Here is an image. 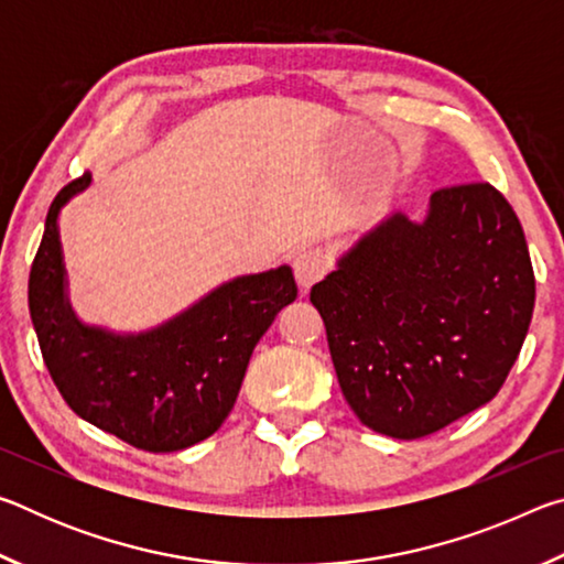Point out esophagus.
<instances>
[{
  "instance_id": "34e87169",
  "label": "esophagus",
  "mask_w": 564,
  "mask_h": 564,
  "mask_svg": "<svg viewBox=\"0 0 564 564\" xmlns=\"http://www.w3.org/2000/svg\"><path fill=\"white\" fill-rule=\"evenodd\" d=\"M326 271H328V261L318 248H308V251L295 253L293 275H295V283H299L301 295L308 293L313 285L326 275Z\"/></svg>"
}]
</instances>
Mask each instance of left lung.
Segmentation results:
<instances>
[{
	"label": "left lung",
	"mask_w": 564,
	"mask_h": 564,
	"mask_svg": "<svg viewBox=\"0 0 564 564\" xmlns=\"http://www.w3.org/2000/svg\"><path fill=\"white\" fill-rule=\"evenodd\" d=\"M338 383L362 425L415 441L498 395L528 336L534 275L522 226L490 184L398 208L311 289Z\"/></svg>",
	"instance_id": "8db88e82"
}]
</instances>
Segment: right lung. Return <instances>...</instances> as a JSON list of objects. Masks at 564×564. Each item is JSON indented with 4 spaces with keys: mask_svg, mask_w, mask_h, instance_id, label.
<instances>
[{
    "mask_svg": "<svg viewBox=\"0 0 564 564\" xmlns=\"http://www.w3.org/2000/svg\"><path fill=\"white\" fill-rule=\"evenodd\" d=\"M91 174L59 191L30 273V313L52 380L76 415L139 451L176 453L221 427L256 343L295 301L291 265L236 275L139 333L84 323L69 301L62 208Z\"/></svg>",
    "mask_w": 564,
    "mask_h": 564,
    "instance_id": "add662e5",
    "label": "right lung"
}]
</instances>
